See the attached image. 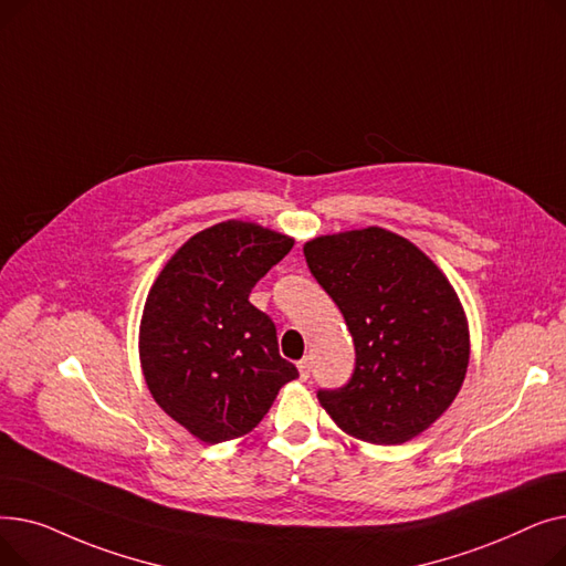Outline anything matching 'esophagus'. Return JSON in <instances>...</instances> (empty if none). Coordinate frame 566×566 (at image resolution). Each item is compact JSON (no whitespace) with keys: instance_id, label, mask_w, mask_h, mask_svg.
I'll list each match as a JSON object with an SVG mask.
<instances>
[{"instance_id":"34e87169","label":"esophagus","mask_w":566,"mask_h":566,"mask_svg":"<svg viewBox=\"0 0 566 566\" xmlns=\"http://www.w3.org/2000/svg\"><path fill=\"white\" fill-rule=\"evenodd\" d=\"M298 371H301V378L307 380L310 374H312V358H303V360L298 363Z\"/></svg>"}]
</instances>
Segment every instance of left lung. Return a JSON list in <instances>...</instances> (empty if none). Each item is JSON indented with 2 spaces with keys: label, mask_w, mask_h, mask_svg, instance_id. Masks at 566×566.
Returning a JSON list of instances; mask_svg holds the SVG:
<instances>
[{
  "label": "left lung",
  "mask_w": 566,
  "mask_h": 566,
  "mask_svg": "<svg viewBox=\"0 0 566 566\" xmlns=\"http://www.w3.org/2000/svg\"><path fill=\"white\" fill-rule=\"evenodd\" d=\"M303 252L355 344L348 382L318 390L321 406L365 442L422 433L450 408L468 369V325L452 284L424 252L378 227L314 238Z\"/></svg>",
  "instance_id": "1"
}]
</instances>
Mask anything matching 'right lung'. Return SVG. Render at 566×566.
Returning <instances> with one entry per match:
<instances>
[{"mask_svg": "<svg viewBox=\"0 0 566 566\" xmlns=\"http://www.w3.org/2000/svg\"><path fill=\"white\" fill-rule=\"evenodd\" d=\"M293 241L252 222H220L178 250L148 291L139 358L158 406L203 442L250 433L298 369L277 348L254 284Z\"/></svg>", "mask_w": 566, "mask_h": 566, "instance_id": "obj_1", "label": "right lung"}]
</instances>
